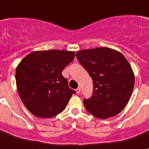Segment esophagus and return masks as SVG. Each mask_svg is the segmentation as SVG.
I'll list each match as a JSON object with an SVG mask.
<instances>
[{"instance_id":"34e87169","label":"esophagus","mask_w":149,"mask_h":149,"mask_svg":"<svg viewBox=\"0 0 149 149\" xmlns=\"http://www.w3.org/2000/svg\"><path fill=\"white\" fill-rule=\"evenodd\" d=\"M76 91H77V94H80V88H77L76 89Z\"/></svg>"}]
</instances>
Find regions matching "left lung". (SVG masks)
Segmentation results:
<instances>
[{
	"instance_id": "8db88e82",
	"label": "left lung",
	"mask_w": 149,
	"mask_h": 149,
	"mask_svg": "<svg viewBox=\"0 0 149 149\" xmlns=\"http://www.w3.org/2000/svg\"><path fill=\"white\" fill-rule=\"evenodd\" d=\"M77 58L94 84L92 95L84 100L87 111L100 119L119 114L130 99L134 86V74L126 58L107 47L80 50Z\"/></svg>"
}]
</instances>
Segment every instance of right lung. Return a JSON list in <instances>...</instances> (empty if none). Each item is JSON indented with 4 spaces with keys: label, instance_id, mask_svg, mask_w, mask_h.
<instances>
[{
    "label": "right lung",
    "instance_id": "right-lung-1",
    "mask_svg": "<svg viewBox=\"0 0 149 149\" xmlns=\"http://www.w3.org/2000/svg\"><path fill=\"white\" fill-rule=\"evenodd\" d=\"M74 58L73 51H34L16 67L17 91L24 106L35 116L52 118L65 108L76 91L69 88L61 72Z\"/></svg>",
    "mask_w": 149,
    "mask_h": 149
}]
</instances>
